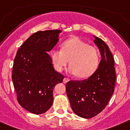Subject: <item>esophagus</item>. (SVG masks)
I'll use <instances>...</instances> for the list:
<instances>
[{"mask_svg":"<svg viewBox=\"0 0 130 130\" xmlns=\"http://www.w3.org/2000/svg\"><path fill=\"white\" fill-rule=\"evenodd\" d=\"M70 81V79H68V78H64V79H63V82H64V83H66L67 82H68V81Z\"/></svg>","mask_w":130,"mask_h":130,"instance_id":"34e87169","label":"esophagus"}]
</instances>
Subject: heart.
<instances>
[{"mask_svg":"<svg viewBox=\"0 0 130 130\" xmlns=\"http://www.w3.org/2000/svg\"><path fill=\"white\" fill-rule=\"evenodd\" d=\"M51 57L56 70L62 72L69 61L68 72L80 78L90 76L100 62L98 50L78 38L64 41L62 49H53Z\"/></svg>","mask_w":130,"mask_h":130,"instance_id":"obj_1","label":"heart"}]
</instances>
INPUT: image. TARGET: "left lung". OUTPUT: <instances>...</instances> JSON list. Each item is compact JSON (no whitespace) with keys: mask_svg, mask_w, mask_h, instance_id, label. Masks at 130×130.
<instances>
[{"mask_svg":"<svg viewBox=\"0 0 130 130\" xmlns=\"http://www.w3.org/2000/svg\"><path fill=\"white\" fill-rule=\"evenodd\" d=\"M93 36L102 57L98 68L88 79L68 81L66 85L72 110L84 119L92 118L105 109L113 94L116 81L114 58L109 48L102 39Z\"/></svg>","mask_w":130,"mask_h":130,"instance_id":"8db88e82","label":"left lung"}]
</instances>
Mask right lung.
I'll use <instances>...</instances> for the list:
<instances>
[{"label": "right lung", "mask_w": 130, "mask_h": 130, "mask_svg": "<svg viewBox=\"0 0 130 130\" xmlns=\"http://www.w3.org/2000/svg\"><path fill=\"white\" fill-rule=\"evenodd\" d=\"M60 30L38 31L21 45L15 57L12 81L18 101L33 114H42L53 102V88L64 78L55 70L48 54L58 43Z\"/></svg>", "instance_id": "right-lung-1"}]
</instances>
